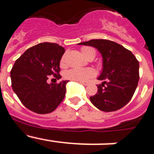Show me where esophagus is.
<instances>
[{
    "mask_svg": "<svg viewBox=\"0 0 154 154\" xmlns=\"http://www.w3.org/2000/svg\"><path fill=\"white\" fill-rule=\"evenodd\" d=\"M81 84H82V85H89V83H88V82H81Z\"/></svg>",
    "mask_w": 154,
    "mask_h": 154,
    "instance_id": "obj_1",
    "label": "esophagus"
}]
</instances>
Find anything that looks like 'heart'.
<instances>
[{
    "label": "heart",
    "mask_w": 154,
    "mask_h": 154,
    "mask_svg": "<svg viewBox=\"0 0 154 154\" xmlns=\"http://www.w3.org/2000/svg\"><path fill=\"white\" fill-rule=\"evenodd\" d=\"M81 51L83 56L86 58L93 54L96 55V52L93 48L89 47H82L81 48ZM60 63L62 66L65 65V55L62 56ZM95 75H96V71L92 68H86V69H75H75H69L64 73V77L66 79L77 82H86Z\"/></svg>",
    "instance_id": "b5f03b06"
}]
</instances>
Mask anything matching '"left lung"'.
I'll return each instance as SVG.
<instances>
[{
  "instance_id": "left-lung-1",
  "label": "left lung",
  "mask_w": 154,
  "mask_h": 154,
  "mask_svg": "<svg viewBox=\"0 0 154 154\" xmlns=\"http://www.w3.org/2000/svg\"><path fill=\"white\" fill-rule=\"evenodd\" d=\"M79 45L92 46L101 53L103 70L98 79L97 93L90 101L99 109L112 112L126 106L138 85L139 62L133 53L121 45L109 40L92 39Z\"/></svg>"
}]
</instances>
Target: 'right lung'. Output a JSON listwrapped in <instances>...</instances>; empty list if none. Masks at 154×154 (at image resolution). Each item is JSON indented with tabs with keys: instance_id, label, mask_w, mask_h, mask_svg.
Here are the masks:
<instances>
[{
	"instance_id": "add662e5",
	"label": "right lung",
	"mask_w": 154,
	"mask_h": 154,
	"mask_svg": "<svg viewBox=\"0 0 154 154\" xmlns=\"http://www.w3.org/2000/svg\"><path fill=\"white\" fill-rule=\"evenodd\" d=\"M65 48L59 45L44 42L30 48L14 64L11 71V86L24 106L32 112L46 114L53 112L65 96L66 84L47 82L49 75L57 79Z\"/></svg>"
}]
</instances>
